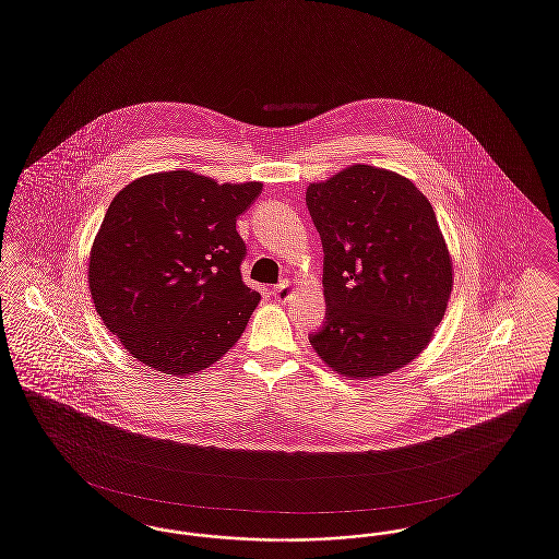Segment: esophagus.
I'll return each mask as SVG.
<instances>
[{"label":"esophagus","instance_id":"1","mask_svg":"<svg viewBox=\"0 0 559 559\" xmlns=\"http://www.w3.org/2000/svg\"><path fill=\"white\" fill-rule=\"evenodd\" d=\"M290 283L289 281H283L281 285H276L274 289H272V297L276 299V301H281V304H285L287 299L290 297Z\"/></svg>","mask_w":559,"mask_h":559}]
</instances>
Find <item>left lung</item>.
Segmentation results:
<instances>
[{"instance_id": "obj_1", "label": "left lung", "mask_w": 559, "mask_h": 559, "mask_svg": "<svg viewBox=\"0 0 559 559\" xmlns=\"http://www.w3.org/2000/svg\"><path fill=\"white\" fill-rule=\"evenodd\" d=\"M306 203L324 249L326 322L316 354L349 380L395 372L423 354L453 287L451 255L425 193L356 164L312 182Z\"/></svg>"}]
</instances>
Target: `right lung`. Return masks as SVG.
<instances>
[{
    "instance_id": "1",
    "label": "right lung",
    "mask_w": 559,
    "mask_h": 559,
    "mask_svg": "<svg viewBox=\"0 0 559 559\" xmlns=\"http://www.w3.org/2000/svg\"><path fill=\"white\" fill-rule=\"evenodd\" d=\"M262 182L156 173L114 198L90 253V289L106 329L164 374L212 366L243 335L260 293L241 278L237 218Z\"/></svg>"
}]
</instances>
